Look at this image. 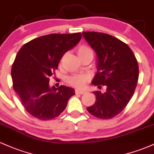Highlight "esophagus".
<instances>
[{
  "label": "esophagus",
  "mask_w": 154,
  "mask_h": 154,
  "mask_svg": "<svg viewBox=\"0 0 154 154\" xmlns=\"http://www.w3.org/2000/svg\"><path fill=\"white\" fill-rule=\"evenodd\" d=\"M86 91H82V90H75V93L77 95H82L84 93H85Z\"/></svg>",
  "instance_id": "34e87169"
}]
</instances>
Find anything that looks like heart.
I'll return each mask as SVG.
<instances>
[{
    "label": "heart",
    "instance_id": "1",
    "mask_svg": "<svg viewBox=\"0 0 154 154\" xmlns=\"http://www.w3.org/2000/svg\"><path fill=\"white\" fill-rule=\"evenodd\" d=\"M77 54H78L79 59L85 57V56H91L93 59V52L91 50V48H89L87 45H80L77 49ZM88 77L85 75H76L72 76L71 77L69 78V82L74 87L80 88H82L86 82L88 81Z\"/></svg>",
    "mask_w": 154,
    "mask_h": 154
}]
</instances>
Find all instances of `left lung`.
I'll return each mask as SVG.
<instances>
[{"instance_id":"1","label":"left lung","mask_w":154,"mask_h":154,"mask_svg":"<svg viewBox=\"0 0 154 154\" xmlns=\"http://www.w3.org/2000/svg\"><path fill=\"white\" fill-rule=\"evenodd\" d=\"M82 35L96 54L97 73L92 84L104 88L93 92L96 100L87 110L98 119H111L126 107L134 94L138 63L130 47L119 39L96 32Z\"/></svg>"}]
</instances>
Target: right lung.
Segmentation results:
<instances>
[{"mask_svg": "<svg viewBox=\"0 0 154 154\" xmlns=\"http://www.w3.org/2000/svg\"><path fill=\"white\" fill-rule=\"evenodd\" d=\"M81 38L80 32L44 35L24 44L19 51L11 68L13 88L32 116L40 120L54 119L75 94L73 88L65 85L51 87L49 77L65 53L75 47Z\"/></svg>", "mask_w": 154, "mask_h": 154, "instance_id": "add662e5", "label": "right lung"}]
</instances>
